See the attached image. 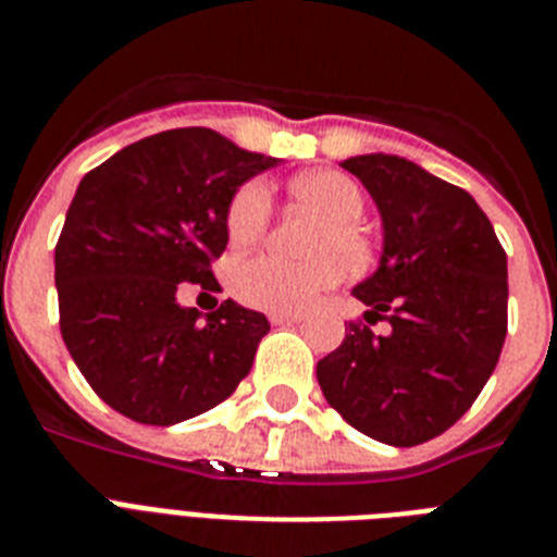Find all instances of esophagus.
Listing matches in <instances>:
<instances>
[{
	"label": "esophagus",
	"mask_w": 557,
	"mask_h": 557,
	"mask_svg": "<svg viewBox=\"0 0 557 557\" xmlns=\"http://www.w3.org/2000/svg\"><path fill=\"white\" fill-rule=\"evenodd\" d=\"M304 314L301 312H270V323L275 326H284V323H301Z\"/></svg>",
	"instance_id": "obj_1"
}]
</instances>
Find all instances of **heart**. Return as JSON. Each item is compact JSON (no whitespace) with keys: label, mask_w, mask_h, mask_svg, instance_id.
<instances>
[{"label":"heart","mask_w":557,"mask_h":557,"mask_svg":"<svg viewBox=\"0 0 557 557\" xmlns=\"http://www.w3.org/2000/svg\"><path fill=\"white\" fill-rule=\"evenodd\" d=\"M295 195L318 209L326 225L314 236L318 256L293 262L273 253L236 259L228 270V287L236 301L264 312H301L312 307L326 289L346 278L348 268H362L371 259V243L359 220L366 214V191L351 175L337 170H318L295 178ZM270 186L253 178L231 195L225 209V234L234 248L259 243L270 225Z\"/></svg>","instance_id":"1"}]
</instances>
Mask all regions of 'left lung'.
Returning a JSON list of instances; mask_svg holds the SVG:
<instances>
[{
  "instance_id": "8db88e82",
  "label": "left lung",
  "mask_w": 557,
  "mask_h": 557,
  "mask_svg": "<svg viewBox=\"0 0 557 557\" xmlns=\"http://www.w3.org/2000/svg\"><path fill=\"white\" fill-rule=\"evenodd\" d=\"M385 225L379 270L354 287L366 318L318 362L329 405L354 430L418 446L474 405L508 334V256L469 191L398 156L343 161ZM388 323L387 335L371 325Z\"/></svg>"
}]
</instances>
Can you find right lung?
Masks as SVG:
<instances>
[{"label": "right lung", "instance_id": "1", "mask_svg": "<svg viewBox=\"0 0 557 557\" xmlns=\"http://www.w3.org/2000/svg\"><path fill=\"white\" fill-rule=\"evenodd\" d=\"M275 159L209 127L133 141L77 186L55 245L61 334L91 391L131 421L170 426L218 407L270 332L262 312L181 307V282L220 293L225 209Z\"/></svg>", "mask_w": 557, "mask_h": 557}]
</instances>
